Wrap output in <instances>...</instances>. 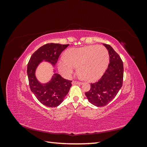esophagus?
Returning <instances> with one entry per match:
<instances>
[{
    "mask_svg": "<svg viewBox=\"0 0 147 147\" xmlns=\"http://www.w3.org/2000/svg\"><path fill=\"white\" fill-rule=\"evenodd\" d=\"M72 84H82V83L80 82H77V81H73L72 82Z\"/></svg>",
    "mask_w": 147,
    "mask_h": 147,
    "instance_id": "esophagus-1",
    "label": "esophagus"
}]
</instances>
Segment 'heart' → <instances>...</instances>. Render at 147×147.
Returning <instances> with one entry per match:
<instances>
[{
    "instance_id": "heart-1",
    "label": "heart",
    "mask_w": 147,
    "mask_h": 147,
    "mask_svg": "<svg viewBox=\"0 0 147 147\" xmlns=\"http://www.w3.org/2000/svg\"><path fill=\"white\" fill-rule=\"evenodd\" d=\"M109 51L103 46L91 45L67 50L65 57H61L58 69L64 77H70L77 67L80 76L88 81L99 78L107 67Z\"/></svg>"
}]
</instances>
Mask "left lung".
Here are the masks:
<instances>
[{"label":"left lung","mask_w":147,"mask_h":147,"mask_svg":"<svg viewBox=\"0 0 147 147\" xmlns=\"http://www.w3.org/2000/svg\"><path fill=\"white\" fill-rule=\"evenodd\" d=\"M103 45L109 54L108 68L98 82L91 83L90 90L85 92L89 102L97 107H104L110 103L122 87L123 81L124 68L121 57L110 45Z\"/></svg>","instance_id":"left-lung-1"}]
</instances>
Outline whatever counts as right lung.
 <instances>
[{
	"mask_svg": "<svg viewBox=\"0 0 147 147\" xmlns=\"http://www.w3.org/2000/svg\"><path fill=\"white\" fill-rule=\"evenodd\" d=\"M68 46L69 44L47 43L33 53L28 64L27 74L30 90L40 103L48 107H56L63 102L72 86V81L55 73L50 82L42 84L35 77V70L43 60L55 65L61 53Z\"/></svg>",
	"mask_w": 147,
	"mask_h": 147,
	"instance_id": "right-lung-1",
	"label": "right lung"
}]
</instances>
